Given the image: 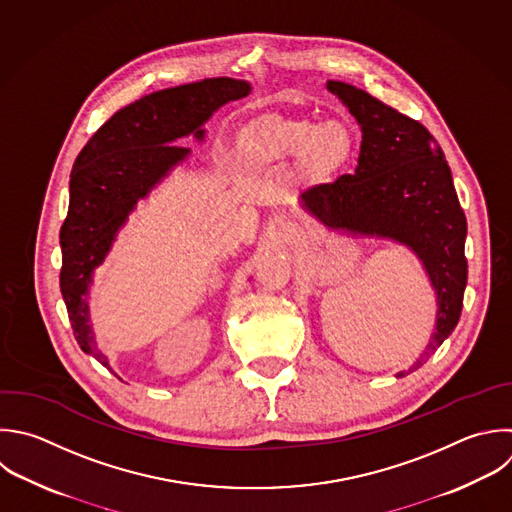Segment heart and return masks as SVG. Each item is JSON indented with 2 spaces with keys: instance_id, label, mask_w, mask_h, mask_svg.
Returning a JSON list of instances; mask_svg holds the SVG:
<instances>
[{
  "instance_id": "heart-1",
  "label": "heart",
  "mask_w": 512,
  "mask_h": 512,
  "mask_svg": "<svg viewBox=\"0 0 512 512\" xmlns=\"http://www.w3.org/2000/svg\"><path fill=\"white\" fill-rule=\"evenodd\" d=\"M276 142L286 150H306L312 146V156L318 164L334 162L342 152V136L336 130H318L312 124H278L274 132Z\"/></svg>"
}]
</instances>
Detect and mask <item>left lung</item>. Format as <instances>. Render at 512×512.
Returning a JSON list of instances; mask_svg holds the SVG:
<instances>
[{"mask_svg": "<svg viewBox=\"0 0 512 512\" xmlns=\"http://www.w3.org/2000/svg\"><path fill=\"white\" fill-rule=\"evenodd\" d=\"M326 88L358 120L360 156L354 174L304 190L302 204L328 228L392 238L422 260L438 312L430 344L410 366L412 372L458 324L468 276L466 218L446 158L420 122L350 84L328 82Z\"/></svg>", "mask_w": 512, "mask_h": 512, "instance_id": "left-lung-1", "label": "left lung"}]
</instances>
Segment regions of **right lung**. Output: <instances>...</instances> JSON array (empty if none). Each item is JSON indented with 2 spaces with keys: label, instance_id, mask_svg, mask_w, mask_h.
Masks as SVG:
<instances>
[{
  "label": "right lung",
  "instance_id": "right-lung-1",
  "mask_svg": "<svg viewBox=\"0 0 512 512\" xmlns=\"http://www.w3.org/2000/svg\"><path fill=\"white\" fill-rule=\"evenodd\" d=\"M250 94V86L232 78H212L154 92L118 110L84 146L70 180V208L60 230V286L80 348L108 370L96 348L88 312V286L136 202L188 156L174 144L194 134L220 106Z\"/></svg>",
  "mask_w": 512,
  "mask_h": 512
}]
</instances>
